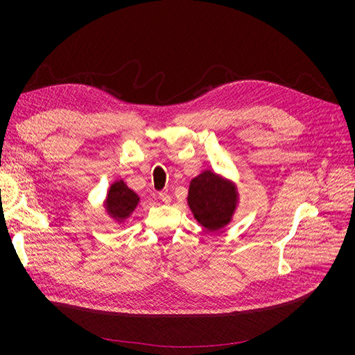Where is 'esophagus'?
Listing matches in <instances>:
<instances>
[{
    "label": "esophagus",
    "mask_w": 355,
    "mask_h": 355,
    "mask_svg": "<svg viewBox=\"0 0 355 355\" xmlns=\"http://www.w3.org/2000/svg\"><path fill=\"white\" fill-rule=\"evenodd\" d=\"M158 197H159V200H161L164 204H170V202H171V197L168 196L166 193H159Z\"/></svg>",
    "instance_id": "obj_1"
}]
</instances>
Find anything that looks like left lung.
<instances>
[{
    "label": "left lung",
    "mask_w": 355,
    "mask_h": 355,
    "mask_svg": "<svg viewBox=\"0 0 355 355\" xmlns=\"http://www.w3.org/2000/svg\"><path fill=\"white\" fill-rule=\"evenodd\" d=\"M187 204L198 225L216 233L233 220L239 191L232 180L206 170L190 181Z\"/></svg>",
    "instance_id": "obj_1"
}]
</instances>
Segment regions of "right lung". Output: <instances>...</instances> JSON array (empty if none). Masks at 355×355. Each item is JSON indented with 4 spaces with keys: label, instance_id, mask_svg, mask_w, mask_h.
<instances>
[{
    "label": "right lung",
    "instance_id": "add662e5",
    "mask_svg": "<svg viewBox=\"0 0 355 355\" xmlns=\"http://www.w3.org/2000/svg\"><path fill=\"white\" fill-rule=\"evenodd\" d=\"M139 201V196L130 190L123 180H116L110 184L103 207L107 216L121 225L135 211Z\"/></svg>",
    "mask_w": 355,
    "mask_h": 355
}]
</instances>
